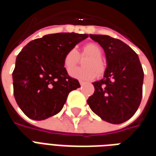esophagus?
I'll return each mask as SVG.
<instances>
[{"label":"esophagus","instance_id":"1","mask_svg":"<svg viewBox=\"0 0 156 156\" xmlns=\"http://www.w3.org/2000/svg\"><path fill=\"white\" fill-rule=\"evenodd\" d=\"M79 83H80V85H81V86H83V85L85 84V82L79 81Z\"/></svg>","mask_w":156,"mask_h":156}]
</instances>
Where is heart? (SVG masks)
<instances>
[{"label": "heart", "instance_id": "heart-1", "mask_svg": "<svg viewBox=\"0 0 156 156\" xmlns=\"http://www.w3.org/2000/svg\"><path fill=\"white\" fill-rule=\"evenodd\" d=\"M81 57H88L83 61L85 68H75L70 71V75L73 78L81 80L89 81L105 73V65L102 60L103 50L100 46L96 43H88L83 46L82 49ZM79 61V54L75 48H72L65 54L63 58V65L67 70H70Z\"/></svg>", "mask_w": 156, "mask_h": 156}]
</instances>
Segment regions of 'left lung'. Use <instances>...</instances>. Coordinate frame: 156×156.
Listing matches in <instances>:
<instances>
[{
    "label": "left lung",
    "instance_id": "left-lung-1",
    "mask_svg": "<svg viewBox=\"0 0 156 156\" xmlns=\"http://www.w3.org/2000/svg\"><path fill=\"white\" fill-rule=\"evenodd\" d=\"M105 50L107 68L105 77L94 82V93L87 100L103 120L121 124L137 111L142 98L144 72L136 52L119 39L90 34Z\"/></svg>",
    "mask_w": 156,
    "mask_h": 156
}]
</instances>
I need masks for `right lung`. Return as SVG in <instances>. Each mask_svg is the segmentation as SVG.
<instances>
[{
  "label": "right lung",
  "mask_w": 156,
  "mask_h": 156,
  "mask_svg": "<svg viewBox=\"0 0 156 156\" xmlns=\"http://www.w3.org/2000/svg\"><path fill=\"white\" fill-rule=\"evenodd\" d=\"M88 34L61 32L32 40L16 58L12 73L13 93L27 116L43 120L57 115L68 94L80 87L63 65L65 54Z\"/></svg>",
  "instance_id": "right-lung-1"
}]
</instances>
